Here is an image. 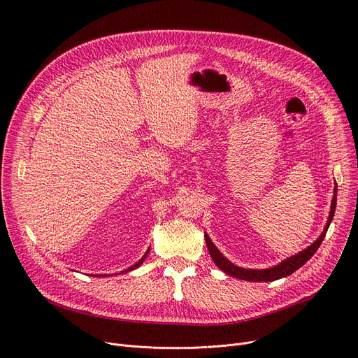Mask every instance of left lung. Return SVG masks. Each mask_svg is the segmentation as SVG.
<instances>
[{
  "label": "left lung",
  "instance_id": "left-lung-1",
  "mask_svg": "<svg viewBox=\"0 0 358 358\" xmlns=\"http://www.w3.org/2000/svg\"><path fill=\"white\" fill-rule=\"evenodd\" d=\"M335 208H336V182H335V190H334V197H332V203H331V212H329V217H328V222L325 224L324 228V232L321 234V236H319L310 247H308L306 250L300 251L299 254L290 257V258H286L285 261H281L280 264L274 266V267H270V268H264V270H250V268H242V267H238L235 264H232V262L224 258L222 255V252L215 247V243L210 241V238L208 236V234L204 232V239H206V245H208V250H209V254L210 257L213 258L215 264L223 271L227 273L235 278H239V280H247V281H274V280H278V278H283V277H287L290 275L292 273H294L296 270H299L300 267H302L306 261H309L312 258V255L317 251L319 245H321V242L324 241L325 235H327V231L329 228V224L332 222V217H334V213H335Z\"/></svg>",
  "mask_w": 358,
  "mask_h": 358
}]
</instances>
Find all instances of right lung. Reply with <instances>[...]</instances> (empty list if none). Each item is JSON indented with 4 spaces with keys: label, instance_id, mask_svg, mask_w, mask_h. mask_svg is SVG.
Returning a JSON list of instances; mask_svg holds the SVG:
<instances>
[{
    "label": "right lung",
    "instance_id": "obj_1",
    "mask_svg": "<svg viewBox=\"0 0 358 358\" xmlns=\"http://www.w3.org/2000/svg\"><path fill=\"white\" fill-rule=\"evenodd\" d=\"M148 252H149V250H148V251H146V254H145V255H143V257H142V258H141V259H139V261H138V262H136V264H135V266H131V267H130V268H127V270H124V271H122V273H127V271H131V270H135V268H138V267H139V266H141V264H142V262H143V261H145V258H146V255H148Z\"/></svg>",
    "mask_w": 358,
    "mask_h": 358
}]
</instances>
